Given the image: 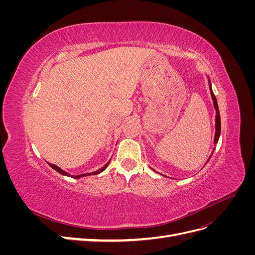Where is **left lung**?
Segmentation results:
<instances>
[{
    "instance_id": "8db88e82",
    "label": "left lung",
    "mask_w": 255,
    "mask_h": 255,
    "mask_svg": "<svg viewBox=\"0 0 255 255\" xmlns=\"http://www.w3.org/2000/svg\"><path fill=\"white\" fill-rule=\"evenodd\" d=\"M210 89H211V95H212V99L214 101V106H215V110H216V133H215V139H214V142L217 143L218 142V139H219V136H220V130H221V122H220V114H219V109H218V104H217V100H216V97L214 95V92L212 90V86H211V83H210ZM215 150V149H214ZM214 150H213V153H214ZM213 155V154H212ZM211 155V157H212ZM210 157V158H211ZM210 158H208V160H210ZM207 160V161H208Z\"/></svg>"
}]
</instances>
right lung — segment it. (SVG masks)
<instances>
[{"label":"right lung","instance_id":"obj_1","mask_svg":"<svg viewBox=\"0 0 255 255\" xmlns=\"http://www.w3.org/2000/svg\"><path fill=\"white\" fill-rule=\"evenodd\" d=\"M109 164H110V161L109 163H107L105 166H103L101 169H99V170H97V171H95V172H92V173H85V174H80V175H71V174H69V173H67L66 171H64V170H61V169L59 168V167H57V166H55V165H53V164H49L50 165V167L51 168H53L54 170H56L58 173H60V174H63V175H67V176H71V177H74V179H80V177H83V176H87V175H91V174H99L100 172H102V171H104V169L109 166Z\"/></svg>","mask_w":255,"mask_h":255}]
</instances>
